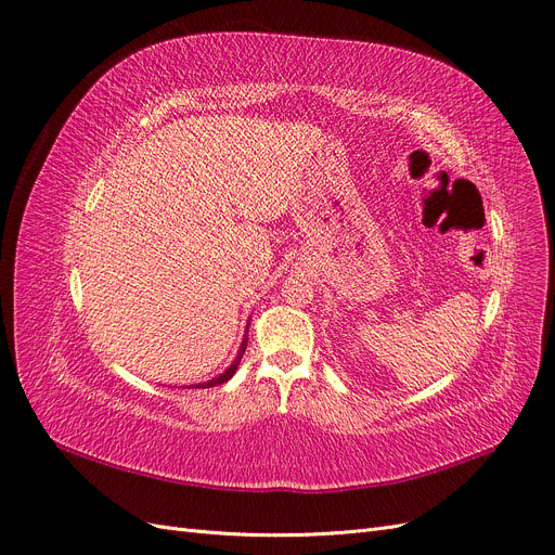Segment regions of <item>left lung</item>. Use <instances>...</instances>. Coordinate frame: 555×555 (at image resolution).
Wrapping results in <instances>:
<instances>
[{
  "mask_svg": "<svg viewBox=\"0 0 555 555\" xmlns=\"http://www.w3.org/2000/svg\"><path fill=\"white\" fill-rule=\"evenodd\" d=\"M475 189H477V186H475Z\"/></svg>",
  "mask_w": 555,
  "mask_h": 555,
  "instance_id": "obj_1",
  "label": "left lung"
}]
</instances>
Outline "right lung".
<instances>
[{
	"instance_id": "right-lung-1",
	"label": "right lung",
	"mask_w": 555,
	"mask_h": 555,
	"mask_svg": "<svg viewBox=\"0 0 555 555\" xmlns=\"http://www.w3.org/2000/svg\"><path fill=\"white\" fill-rule=\"evenodd\" d=\"M245 348H247V335H245V339H243V344H241V351H238V358L231 362V366L222 373V375H218V377H214V380H209V383H202V385H195V387H199V389H209V387H216V385H222V383H227L229 377L236 373V369H238V364H241V358H243V353H245Z\"/></svg>"
}]
</instances>
